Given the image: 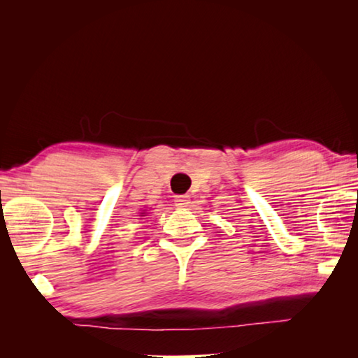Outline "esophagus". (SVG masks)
<instances>
[{"label":"esophagus","mask_w":358,"mask_h":358,"mask_svg":"<svg viewBox=\"0 0 358 358\" xmlns=\"http://www.w3.org/2000/svg\"><path fill=\"white\" fill-rule=\"evenodd\" d=\"M189 203H191L189 196H177V197H175V205H177L178 208H185Z\"/></svg>","instance_id":"esophagus-1"}]
</instances>
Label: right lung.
Returning a JSON list of instances; mask_svg holds the SVG:
<instances>
[{
  "instance_id": "right-lung-1",
  "label": "right lung",
  "mask_w": 358,
  "mask_h": 358,
  "mask_svg": "<svg viewBox=\"0 0 358 358\" xmlns=\"http://www.w3.org/2000/svg\"><path fill=\"white\" fill-rule=\"evenodd\" d=\"M142 215H143V213H142Z\"/></svg>"
}]
</instances>
